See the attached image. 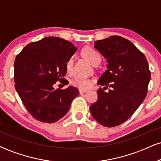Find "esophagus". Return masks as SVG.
Listing matches in <instances>:
<instances>
[{
	"instance_id": "esophagus-1",
	"label": "esophagus",
	"mask_w": 161,
	"mask_h": 161,
	"mask_svg": "<svg viewBox=\"0 0 161 161\" xmlns=\"http://www.w3.org/2000/svg\"><path fill=\"white\" fill-rule=\"evenodd\" d=\"M86 92H87L86 90H82V89H79V93L80 94H84L86 93Z\"/></svg>"
}]
</instances>
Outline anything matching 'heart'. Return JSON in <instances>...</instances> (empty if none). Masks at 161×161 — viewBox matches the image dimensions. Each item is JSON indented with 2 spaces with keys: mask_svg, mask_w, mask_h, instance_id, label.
<instances>
[{
  "mask_svg": "<svg viewBox=\"0 0 161 161\" xmlns=\"http://www.w3.org/2000/svg\"><path fill=\"white\" fill-rule=\"evenodd\" d=\"M82 53L83 57L88 60L92 65L97 66L101 62V57L99 53L95 49L90 47H86L82 50ZM66 68L68 73H72L73 69V58L70 57L66 63ZM71 84L76 88L80 89L86 90L91 88L93 84V80L90 79H83L80 77H75L72 80Z\"/></svg>",
  "mask_w": 161,
  "mask_h": 161,
  "instance_id": "1",
  "label": "heart"
}]
</instances>
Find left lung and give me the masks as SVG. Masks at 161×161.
I'll use <instances>...</instances> for the list:
<instances>
[{
	"label": "left lung",
	"mask_w": 161,
	"mask_h": 161,
	"mask_svg": "<svg viewBox=\"0 0 161 161\" xmlns=\"http://www.w3.org/2000/svg\"><path fill=\"white\" fill-rule=\"evenodd\" d=\"M107 59L108 69L101 75L97 101L90 106L92 116L105 127L126 121L145 100L151 79L147 59L130 41L113 36L95 42ZM109 86V92L103 91Z\"/></svg>",
	"instance_id": "8db88e82"
}]
</instances>
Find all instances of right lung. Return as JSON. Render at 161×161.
Returning a JSON list of instances; mask_svg holds the SVG:
<instances>
[{
	"label": "right lung",
	"instance_id": "add662e5",
	"mask_svg": "<svg viewBox=\"0 0 161 161\" xmlns=\"http://www.w3.org/2000/svg\"><path fill=\"white\" fill-rule=\"evenodd\" d=\"M71 42L58 37H47L31 42L17 54L14 62L15 88L28 112L37 120L55 123L69 111L79 95L69 86L55 90L57 82L66 85V63L76 51Z\"/></svg>",
	"mask_w": 161,
	"mask_h": 161
}]
</instances>
